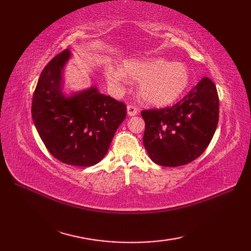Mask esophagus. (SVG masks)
I'll use <instances>...</instances> for the list:
<instances>
[{
  "instance_id": "esophagus-1",
  "label": "esophagus",
  "mask_w": 251,
  "mask_h": 251,
  "mask_svg": "<svg viewBox=\"0 0 251 251\" xmlns=\"http://www.w3.org/2000/svg\"><path fill=\"white\" fill-rule=\"evenodd\" d=\"M127 114L129 116H134L138 114V109L136 105H132V104H128L127 105Z\"/></svg>"
}]
</instances>
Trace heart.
<instances>
[{"mask_svg": "<svg viewBox=\"0 0 251 251\" xmlns=\"http://www.w3.org/2000/svg\"><path fill=\"white\" fill-rule=\"evenodd\" d=\"M108 82L122 88L127 77L138 81V96L143 103L165 106L175 102L190 84V71L183 62H168L163 58L124 61L122 69L108 66L104 70Z\"/></svg>", "mask_w": 251, "mask_h": 251, "instance_id": "b5f03b06", "label": "heart"}]
</instances>
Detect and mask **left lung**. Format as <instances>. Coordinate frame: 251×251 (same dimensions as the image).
<instances>
[{
  "label": "left lung",
  "instance_id": "left-lung-1",
  "mask_svg": "<svg viewBox=\"0 0 251 251\" xmlns=\"http://www.w3.org/2000/svg\"><path fill=\"white\" fill-rule=\"evenodd\" d=\"M143 146L154 163L178 167L193 162L209 145L219 121V97L214 82L202 77L173 106L143 110Z\"/></svg>",
  "mask_w": 251,
  "mask_h": 251
}]
</instances>
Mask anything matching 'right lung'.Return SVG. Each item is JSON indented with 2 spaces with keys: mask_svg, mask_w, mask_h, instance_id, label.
Instances as JSON below:
<instances>
[{
  "mask_svg": "<svg viewBox=\"0 0 251 251\" xmlns=\"http://www.w3.org/2000/svg\"><path fill=\"white\" fill-rule=\"evenodd\" d=\"M70 58L65 50L42 71L32 98V119L52 156L68 165L89 167L109 150L126 117V105L90 87L66 97L62 69Z\"/></svg>",
  "mask_w": 251,
  "mask_h": 251,
  "instance_id": "right-lung-1",
  "label": "right lung"
}]
</instances>
